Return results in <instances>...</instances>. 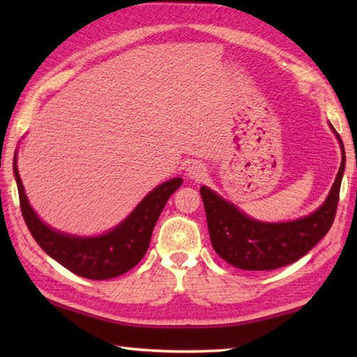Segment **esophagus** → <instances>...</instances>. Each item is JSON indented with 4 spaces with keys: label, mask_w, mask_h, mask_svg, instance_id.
Instances as JSON below:
<instances>
[{
    "label": "esophagus",
    "mask_w": 357,
    "mask_h": 357,
    "mask_svg": "<svg viewBox=\"0 0 357 357\" xmlns=\"http://www.w3.org/2000/svg\"><path fill=\"white\" fill-rule=\"evenodd\" d=\"M206 172H207L206 165H204L202 162H198V161H193V162H190V164L187 165V169H185L187 178L196 179V181H201V179H204V176H206Z\"/></svg>",
    "instance_id": "34e87169"
}]
</instances>
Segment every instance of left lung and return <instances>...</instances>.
<instances>
[{"mask_svg": "<svg viewBox=\"0 0 357 357\" xmlns=\"http://www.w3.org/2000/svg\"><path fill=\"white\" fill-rule=\"evenodd\" d=\"M328 126L339 142L342 161L327 198L307 216L282 222L259 221L210 187L199 188L211 245L225 262L248 271L276 270L307 255L328 233L335 221L345 170L344 142L331 123Z\"/></svg>", "mask_w": 357, "mask_h": 357, "instance_id": "1", "label": "left lung"}]
</instances>
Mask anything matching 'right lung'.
I'll list each match as a JSON object with an SVG mask.
<instances>
[{
	"instance_id": "obj_1",
	"label": "right lung",
	"mask_w": 357,
	"mask_h": 357,
	"mask_svg": "<svg viewBox=\"0 0 357 357\" xmlns=\"http://www.w3.org/2000/svg\"><path fill=\"white\" fill-rule=\"evenodd\" d=\"M17 158L18 155L15 151L13 174L22 216L33 239L63 267L75 275L93 280L124 275L142 259L147 253L151 233L165 202L183 184V178L179 176L165 181L144 196L138 206L110 230L93 236H79L53 229L36 215L20 178Z\"/></svg>"
}]
</instances>
